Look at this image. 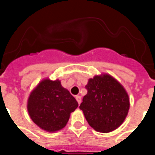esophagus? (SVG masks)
<instances>
[{
	"label": "esophagus",
	"instance_id": "obj_1",
	"mask_svg": "<svg viewBox=\"0 0 155 155\" xmlns=\"http://www.w3.org/2000/svg\"><path fill=\"white\" fill-rule=\"evenodd\" d=\"M76 99L77 101L78 104H80L81 102H82V99H81V97L80 96H76Z\"/></svg>",
	"mask_w": 155,
	"mask_h": 155
}]
</instances>
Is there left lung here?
Wrapping results in <instances>:
<instances>
[{"label": "left lung", "instance_id": "1", "mask_svg": "<svg viewBox=\"0 0 155 155\" xmlns=\"http://www.w3.org/2000/svg\"><path fill=\"white\" fill-rule=\"evenodd\" d=\"M87 93L79 109L88 124L97 132L109 133L122 124L130 109V98L124 86L108 73L91 78Z\"/></svg>", "mask_w": 155, "mask_h": 155}]
</instances>
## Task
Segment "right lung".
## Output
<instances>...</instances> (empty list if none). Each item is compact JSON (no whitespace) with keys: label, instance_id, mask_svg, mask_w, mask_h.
Instances as JSON below:
<instances>
[{"label":"right lung","instance_id":"1","mask_svg":"<svg viewBox=\"0 0 155 155\" xmlns=\"http://www.w3.org/2000/svg\"><path fill=\"white\" fill-rule=\"evenodd\" d=\"M78 107L76 100L59 79L40 81L30 93L27 109L30 118L42 130L54 133L68 124L70 113Z\"/></svg>","mask_w":155,"mask_h":155}]
</instances>
